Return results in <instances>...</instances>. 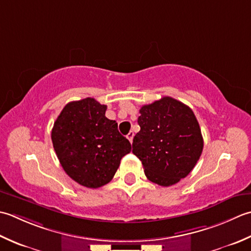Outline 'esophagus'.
Wrapping results in <instances>:
<instances>
[{
  "mask_svg": "<svg viewBox=\"0 0 251 251\" xmlns=\"http://www.w3.org/2000/svg\"><path fill=\"white\" fill-rule=\"evenodd\" d=\"M126 137H127V140H129V141L132 143V141H133V137H134V132H133V131H130L129 133H127Z\"/></svg>",
  "mask_w": 251,
  "mask_h": 251,
  "instance_id": "1",
  "label": "esophagus"
}]
</instances>
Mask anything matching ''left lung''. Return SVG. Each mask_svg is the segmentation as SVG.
Segmentation results:
<instances>
[{
    "label": "left lung",
    "instance_id": "8db88e82",
    "mask_svg": "<svg viewBox=\"0 0 251 251\" xmlns=\"http://www.w3.org/2000/svg\"><path fill=\"white\" fill-rule=\"evenodd\" d=\"M140 114L141 130L133 139L132 152L148 180L171 186L188 176L201 155L198 121L190 107L169 96L142 106Z\"/></svg>",
    "mask_w": 251,
    "mask_h": 251
}]
</instances>
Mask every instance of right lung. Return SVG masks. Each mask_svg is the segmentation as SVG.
Returning <instances> with one entry per match:
<instances>
[{"mask_svg":"<svg viewBox=\"0 0 251 251\" xmlns=\"http://www.w3.org/2000/svg\"><path fill=\"white\" fill-rule=\"evenodd\" d=\"M106 105L92 97L70 101L52 129V142L65 172L80 185L97 188L109 183L131 144L118 124L105 116Z\"/></svg>","mask_w":251,"mask_h":251,"instance_id":"1","label":"right lung"}]
</instances>
